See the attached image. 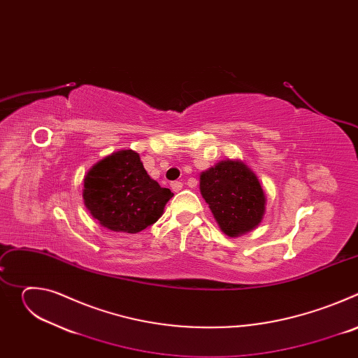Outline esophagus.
<instances>
[{
  "mask_svg": "<svg viewBox=\"0 0 358 358\" xmlns=\"http://www.w3.org/2000/svg\"><path fill=\"white\" fill-rule=\"evenodd\" d=\"M181 188H182V182H181V181H174V182H171V189H173L174 192L181 191Z\"/></svg>",
  "mask_w": 358,
  "mask_h": 358,
  "instance_id": "obj_1",
  "label": "esophagus"
}]
</instances>
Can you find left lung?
Segmentation results:
<instances>
[{
    "label": "left lung",
    "mask_w": 358,
    "mask_h": 358,
    "mask_svg": "<svg viewBox=\"0 0 358 358\" xmlns=\"http://www.w3.org/2000/svg\"><path fill=\"white\" fill-rule=\"evenodd\" d=\"M201 194L224 234L239 236L258 227L266 198L255 173L242 162H221L199 177Z\"/></svg>",
    "instance_id": "obj_1"
}]
</instances>
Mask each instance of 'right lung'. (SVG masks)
<instances>
[{
    "label": "right lung",
    "mask_w": 358,
    "mask_h": 358,
    "mask_svg": "<svg viewBox=\"0 0 358 358\" xmlns=\"http://www.w3.org/2000/svg\"><path fill=\"white\" fill-rule=\"evenodd\" d=\"M85 206L101 227L137 234L155 224L174 195L150 178L133 150H120L96 163L85 176Z\"/></svg>",
    "instance_id": "add662e5"
}]
</instances>
